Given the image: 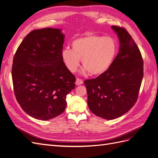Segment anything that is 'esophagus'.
I'll return each instance as SVG.
<instances>
[{"instance_id":"1","label":"esophagus","mask_w":158,"mask_h":158,"mask_svg":"<svg viewBox=\"0 0 158 158\" xmlns=\"http://www.w3.org/2000/svg\"><path fill=\"white\" fill-rule=\"evenodd\" d=\"M83 84V80L80 78H76V84L77 85H81Z\"/></svg>"}]
</instances>
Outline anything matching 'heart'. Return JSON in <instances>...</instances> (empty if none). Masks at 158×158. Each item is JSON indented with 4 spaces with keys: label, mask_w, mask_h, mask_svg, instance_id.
Instances as JSON below:
<instances>
[{
    "label": "heart",
    "mask_w": 158,
    "mask_h": 158,
    "mask_svg": "<svg viewBox=\"0 0 158 158\" xmlns=\"http://www.w3.org/2000/svg\"><path fill=\"white\" fill-rule=\"evenodd\" d=\"M72 49H64L61 57L66 68L71 73L77 70L80 59L83 73L94 76L103 74L110 68L115 59L118 46L111 37L88 34L74 40Z\"/></svg>",
    "instance_id": "heart-1"
}]
</instances>
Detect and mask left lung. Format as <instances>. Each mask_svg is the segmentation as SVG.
<instances>
[{
  "instance_id": "1",
  "label": "left lung",
  "mask_w": 158,
  "mask_h": 158,
  "mask_svg": "<svg viewBox=\"0 0 158 158\" xmlns=\"http://www.w3.org/2000/svg\"><path fill=\"white\" fill-rule=\"evenodd\" d=\"M120 46L110 68L84 84L88 105L95 115L112 120L128 112L136 103L143 78V60L137 45L123 27L112 26Z\"/></svg>"
}]
</instances>
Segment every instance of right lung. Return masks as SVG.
Returning a JSON list of instances; mask_svg holds the SVG:
<instances>
[{"label": "right lung", "mask_w": 158, "mask_h": 158, "mask_svg": "<svg viewBox=\"0 0 158 158\" xmlns=\"http://www.w3.org/2000/svg\"><path fill=\"white\" fill-rule=\"evenodd\" d=\"M64 38L60 29L33 30L14 55V94L23 111L36 119L47 121L63 113L66 95L75 88V76L62 60Z\"/></svg>", "instance_id": "add662e5"}]
</instances>
